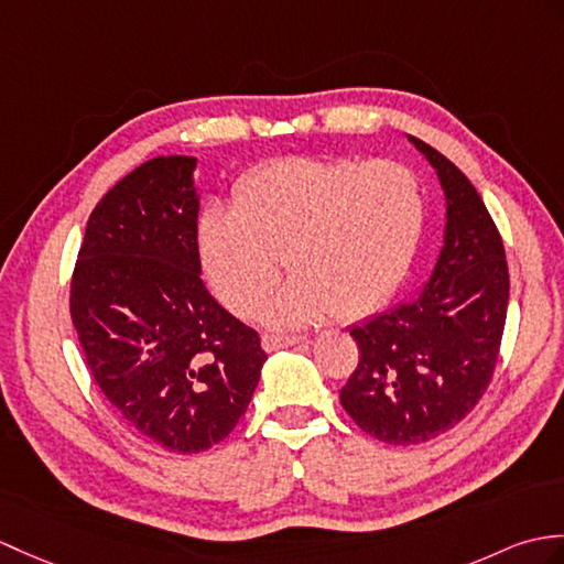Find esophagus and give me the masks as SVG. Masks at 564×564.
<instances>
[{
	"instance_id": "34e87169",
	"label": "esophagus",
	"mask_w": 564,
	"mask_h": 564,
	"mask_svg": "<svg viewBox=\"0 0 564 564\" xmlns=\"http://www.w3.org/2000/svg\"><path fill=\"white\" fill-rule=\"evenodd\" d=\"M297 344H303V336H276V334L261 336V348H264L267 352L283 350V348H291Z\"/></svg>"
}]
</instances>
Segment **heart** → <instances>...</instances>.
<instances>
[{"label":"heart","mask_w":564,"mask_h":564,"mask_svg":"<svg viewBox=\"0 0 564 564\" xmlns=\"http://www.w3.org/2000/svg\"><path fill=\"white\" fill-rule=\"evenodd\" d=\"M425 226V189L397 161L291 159L245 175L235 206L208 202L196 252L220 303L252 314L283 269L295 271L264 307L276 326L382 307L409 273Z\"/></svg>","instance_id":"obj_1"}]
</instances>
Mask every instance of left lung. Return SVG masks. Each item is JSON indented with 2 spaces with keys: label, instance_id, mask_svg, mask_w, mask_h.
Masks as SVG:
<instances>
[{
  "label": "left lung",
  "instance_id": "obj_1",
  "mask_svg": "<svg viewBox=\"0 0 564 564\" xmlns=\"http://www.w3.org/2000/svg\"><path fill=\"white\" fill-rule=\"evenodd\" d=\"M444 194L442 247L427 281L403 305L350 326L360 360L341 405L387 444L442 435L474 409L500 350L509 271L502 238L468 177L409 134Z\"/></svg>",
  "mask_w": 564,
  "mask_h": 564
}]
</instances>
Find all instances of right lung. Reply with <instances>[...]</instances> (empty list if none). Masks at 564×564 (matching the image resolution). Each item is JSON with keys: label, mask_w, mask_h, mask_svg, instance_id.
<instances>
[{"label": "right lung", "mask_w": 564, "mask_h": 564, "mask_svg": "<svg viewBox=\"0 0 564 564\" xmlns=\"http://www.w3.org/2000/svg\"><path fill=\"white\" fill-rule=\"evenodd\" d=\"M194 155L141 163L86 223L72 322L100 391L143 437L177 454L226 440L267 352L202 281Z\"/></svg>", "instance_id": "add662e5"}]
</instances>
